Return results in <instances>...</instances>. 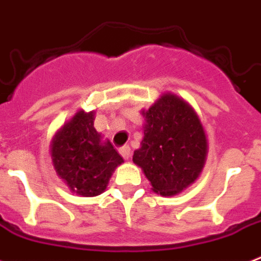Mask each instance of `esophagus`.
Masks as SVG:
<instances>
[{
	"instance_id": "1",
	"label": "esophagus",
	"mask_w": 261,
	"mask_h": 261,
	"mask_svg": "<svg viewBox=\"0 0 261 261\" xmlns=\"http://www.w3.org/2000/svg\"><path fill=\"white\" fill-rule=\"evenodd\" d=\"M119 153L122 154V157L124 160H128L130 159V155H131V149L128 145H124V146H122L120 149H119Z\"/></svg>"
}]
</instances>
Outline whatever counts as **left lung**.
I'll list each match as a JSON object with an SVG mask.
<instances>
[{"mask_svg":"<svg viewBox=\"0 0 261 261\" xmlns=\"http://www.w3.org/2000/svg\"><path fill=\"white\" fill-rule=\"evenodd\" d=\"M142 115L145 137L133 161L142 168L155 194H177L198 178L204 165L207 139L202 123L184 100L171 93Z\"/></svg>","mask_w":261,"mask_h":261,"instance_id":"left-lung-1","label":"left lung"}]
</instances>
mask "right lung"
Returning a JSON list of instances; mask_svg holds the SVG:
<instances>
[{"label":"right lung","mask_w":261,"mask_h":261,"mask_svg":"<svg viewBox=\"0 0 261 261\" xmlns=\"http://www.w3.org/2000/svg\"><path fill=\"white\" fill-rule=\"evenodd\" d=\"M93 112L80 111L55 135L53 164L74 194L96 196L107 188L111 174L123 159L110 141L102 142L93 127Z\"/></svg>","instance_id":"1"}]
</instances>
